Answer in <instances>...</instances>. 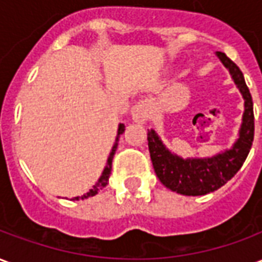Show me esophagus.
I'll use <instances>...</instances> for the list:
<instances>
[{
	"instance_id": "34e87169",
	"label": "esophagus",
	"mask_w": 262,
	"mask_h": 262,
	"mask_svg": "<svg viewBox=\"0 0 262 262\" xmlns=\"http://www.w3.org/2000/svg\"><path fill=\"white\" fill-rule=\"evenodd\" d=\"M132 119L137 123H144L147 122L151 114V102L148 99H140L137 101L130 111Z\"/></svg>"
}]
</instances>
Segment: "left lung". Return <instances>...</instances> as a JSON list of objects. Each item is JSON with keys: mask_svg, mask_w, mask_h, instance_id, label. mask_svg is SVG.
Masks as SVG:
<instances>
[{"mask_svg": "<svg viewBox=\"0 0 262 262\" xmlns=\"http://www.w3.org/2000/svg\"><path fill=\"white\" fill-rule=\"evenodd\" d=\"M216 56L220 63L229 70L231 80L234 81L244 99L242 125L238 130V137L233 143V146L212 157L182 159L181 156L172 153L165 147L156 130L151 129L147 132L148 151L159 180L168 189L187 196L206 195L223 187L242 168L243 163L246 161L250 148L253 146V99L248 86L246 85L244 75L225 53L216 52Z\"/></svg>", "mask_w": 262, "mask_h": 262, "instance_id": "8db88e82", "label": "left lung"}]
</instances>
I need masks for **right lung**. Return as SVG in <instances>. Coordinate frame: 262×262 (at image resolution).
Instances as JSON below:
<instances>
[{
	"instance_id": "obj_1",
	"label": "right lung",
	"mask_w": 262,
	"mask_h": 262,
	"mask_svg": "<svg viewBox=\"0 0 262 262\" xmlns=\"http://www.w3.org/2000/svg\"><path fill=\"white\" fill-rule=\"evenodd\" d=\"M125 132V125L123 123H119L118 126V135H116V139H115V143H114V147L111 150V153H109V157L106 160V165H105V168H103L102 174L99 177V180L98 182L94 185V187L88 191L86 193H84L82 196H75L73 199L75 201H78V199H86V198H91V196H95L98 193V191H101L102 188H105L108 185V181H109V176H111V170H112V160H114V156H115V151H116V148H118V142H119V137L120 135Z\"/></svg>"
}]
</instances>
